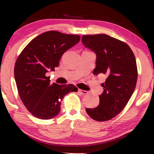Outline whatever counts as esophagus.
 <instances>
[{"label":"esophagus","instance_id":"34e87169","mask_svg":"<svg viewBox=\"0 0 154 154\" xmlns=\"http://www.w3.org/2000/svg\"><path fill=\"white\" fill-rule=\"evenodd\" d=\"M79 92L80 93V94H83V95H85V94H88V91H85V90H81V89H79L78 90Z\"/></svg>","mask_w":154,"mask_h":154}]
</instances>
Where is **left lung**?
Returning a JSON list of instances; mask_svg holds the SVG:
<instances>
[{
	"mask_svg": "<svg viewBox=\"0 0 154 154\" xmlns=\"http://www.w3.org/2000/svg\"><path fill=\"white\" fill-rule=\"evenodd\" d=\"M82 42L97 57L93 74L106 76L99 105L86 111L94 120L109 121L123 110L134 91L138 77L136 58L126 43L106 34L84 35Z\"/></svg>",
	"mask_w": 154,
	"mask_h": 154,
	"instance_id": "1",
	"label": "left lung"
}]
</instances>
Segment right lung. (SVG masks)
<instances>
[{
    "label": "right lung",
    "mask_w": 154,
    "mask_h": 154,
    "mask_svg": "<svg viewBox=\"0 0 154 154\" xmlns=\"http://www.w3.org/2000/svg\"><path fill=\"white\" fill-rule=\"evenodd\" d=\"M80 40L78 35L48 31L33 38L18 56L14 68L17 88L21 101L35 117L54 118L65 95L77 91L72 84H51L46 74L58 67L63 54Z\"/></svg>",
    "instance_id": "right-lung-1"
}]
</instances>
